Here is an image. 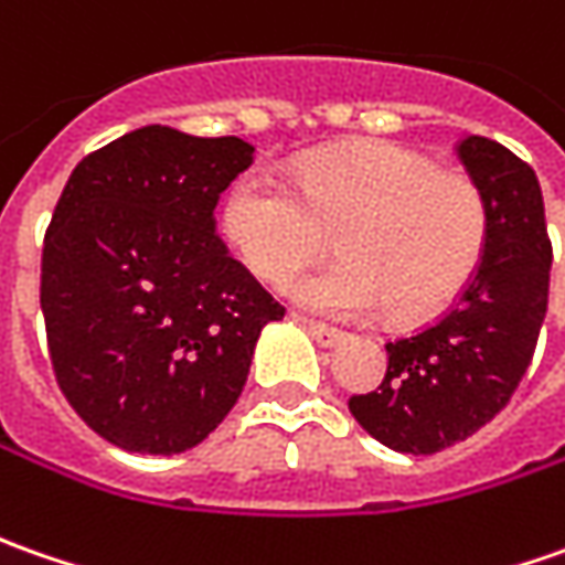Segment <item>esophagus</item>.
Instances as JSON below:
<instances>
[{"mask_svg": "<svg viewBox=\"0 0 565 565\" xmlns=\"http://www.w3.org/2000/svg\"><path fill=\"white\" fill-rule=\"evenodd\" d=\"M306 328H309V334L321 343V347H334V343L343 341V331L338 328H328V324H321V321H312V319H300Z\"/></svg>", "mask_w": 565, "mask_h": 565, "instance_id": "1", "label": "esophagus"}]
</instances>
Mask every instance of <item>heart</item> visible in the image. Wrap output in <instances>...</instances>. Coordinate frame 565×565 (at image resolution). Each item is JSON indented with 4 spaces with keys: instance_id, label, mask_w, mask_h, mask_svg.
Here are the masks:
<instances>
[{
    "instance_id": "1",
    "label": "heart",
    "mask_w": 565,
    "mask_h": 565,
    "mask_svg": "<svg viewBox=\"0 0 565 565\" xmlns=\"http://www.w3.org/2000/svg\"><path fill=\"white\" fill-rule=\"evenodd\" d=\"M222 218L241 263L275 287L321 259L338 234L347 259L290 287L306 309L338 319L384 309L394 321L438 316L476 278L491 237L476 178L394 140L316 152L294 186L246 171L227 190Z\"/></svg>"
}]
</instances>
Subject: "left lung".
I'll return each mask as SVG.
<instances>
[{"label":"left lung","instance_id":"8db88e82","mask_svg":"<svg viewBox=\"0 0 565 565\" xmlns=\"http://www.w3.org/2000/svg\"><path fill=\"white\" fill-rule=\"evenodd\" d=\"M457 152L491 209L484 259L438 321L387 341L379 387L350 397L362 428L399 454H438L488 425L525 375L547 312L554 249L535 171L476 134Z\"/></svg>","mask_w":565,"mask_h":565}]
</instances>
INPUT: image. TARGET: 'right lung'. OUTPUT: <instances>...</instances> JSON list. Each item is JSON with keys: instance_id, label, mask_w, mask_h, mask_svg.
Returning a JSON list of instances; mask_svg holds the SVG:
<instances>
[{"instance_id": "1", "label": "right lung", "mask_w": 565, "mask_h": 565, "mask_svg": "<svg viewBox=\"0 0 565 565\" xmlns=\"http://www.w3.org/2000/svg\"><path fill=\"white\" fill-rule=\"evenodd\" d=\"M253 166L241 137L149 125L84 156L43 237L40 306L71 409L130 454L209 438L284 306L215 234V205Z\"/></svg>"}]
</instances>
